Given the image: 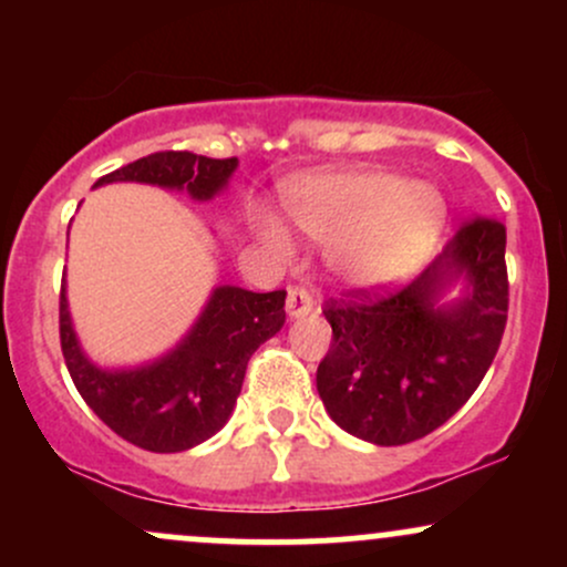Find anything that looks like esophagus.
I'll list each match as a JSON object with an SVG mask.
<instances>
[{"label":"esophagus","instance_id":"esophagus-1","mask_svg":"<svg viewBox=\"0 0 567 567\" xmlns=\"http://www.w3.org/2000/svg\"><path fill=\"white\" fill-rule=\"evenodd\" d=\"M285 309H288L290 320H298V317H306L311 309H315V301H311V296L303 288H290Z\"/></svg>","mask_w":567,"mask_h":567}]
</instances>
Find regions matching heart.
Listing matches in <instances>:
<instances>
[{"mask_svg": "<svg viewBox=\"0 0 567 567\" xmlns=\"http://www.w3.org/2000/svg\"><path fill=\"white\" fill-rule=\"evenodd\" d=\"M285 216L296 229L330 245V264L354 288H383L405 279L437 237L445 205L429 186L394 173L298 175L282 188ZM258 239L288 256V231L258 224Z\"/></svg>", "mask_w": 567, "mask_h": 567, "instance_id": "obj_1", "label": "heart"}]
</instances>
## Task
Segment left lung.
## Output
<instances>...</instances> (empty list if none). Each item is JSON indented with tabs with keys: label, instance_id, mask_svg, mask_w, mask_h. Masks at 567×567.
<instances>
[{
	"label": "left lung",
	"instance_id": "1",
	"mask_svg": "<svg viewBox=\"0 0 567 567\" xmlns=\"http://www.w3.org/2000/svg\"><path fill=\"white\" fill-rule=\"evenodd\" d=\"M504 224L474 216L408 288L386 298L351 290L328 303L333 343L317 392L343 432L405 445L458 413L504 336Z\"/></svg>",
	"mask_w": 567,
	"mask_h": 567
}]
</instances>
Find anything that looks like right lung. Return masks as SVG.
Returning <instances> with one entry per match:
<instances>
[{"label": "right lung", "mask_w": 567, "mask_h": 567, "mask_svg": "<svg viewBox=\"0 0 567 567\" xmlns=\"http://www.w3.org/2000/svg\"><path fill=\"white\" fill-rule=\"evenodd\" d=\"M239 159L157 152L103 175L106 184H148L210 202L226 192ZM285 290L213 288L186 336L141 365L103 368L84 354L61 290V349L76 392L122 440L152 453H181L210 440L231 419L247 360L285 324Z\"/></svg>", "instance_id": "1"}]
</instances>
